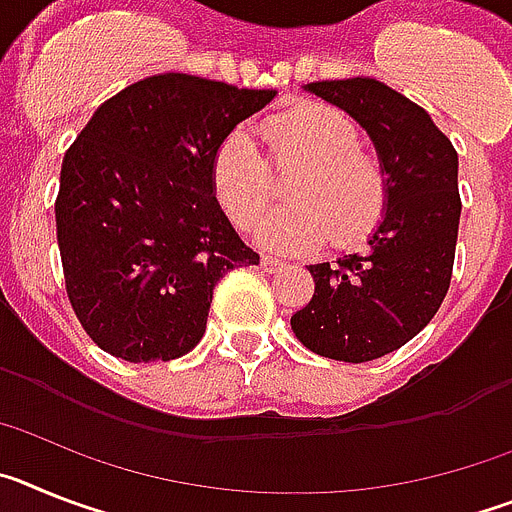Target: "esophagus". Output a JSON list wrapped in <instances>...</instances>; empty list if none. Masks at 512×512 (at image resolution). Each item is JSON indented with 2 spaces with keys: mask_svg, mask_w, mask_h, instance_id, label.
Wrapping results in <instances>:
<instances>
[{
  "mask_svg": "<svg viewBox=\"0 0 512 512\" xmlns=\"http://www.w3.org/2000/svg\"><path fill=\"white\" fill-rule=\"evenodd\" d=\"M284 266L282 259H277V256H261V269L266 271V274H274V271H279Z\"/></svg>",
  "mask_w": 512,
  "mask_h": 512,
  "instance_id": "obj_1",
  "label": "esophagus"
}]
</instances>
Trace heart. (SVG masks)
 Returning <instances> with one entry per match:
<instances>
[{
	"label": "heart",
	"mask_w": 512,
	"mask_h": 512,
	"mask_svg": "<svg viewBox=\"0 0 512 512\" xmlns=\"http://www.w3.org/2000/svg\"><path fill=\"white\" fill-rule=\"evenodd\" d=\"M266 135L279 166L300 164L289 184L297 202L277 207L256 225L253 238L271 251L300 253L328 238L348 243L382 215L384 174L377 158L359 148V128L328 104H302L271 117ZM217 202L235 223L248 228L274 202V171L251 128L230 130L212 156Z\"/></svg>",
	"instance_id": "1"
}]
</instances>
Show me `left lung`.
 <instances>
[{"mask_svg":"<svg viewBox=\"0 0 512 512\" xmlns=\"http://www.w3.org/2000/svg\"><path fill=\"white\" fill-rule=\"evenodd\" d=\"M307 94L354 117L384 174V207L364 253L310 264L315 295L292 315L302 346L348 364L415 338L449 292L459 235V156L431 115L377 79L312 81Z\"/></svg>","mask_w":512,"mask_h":512,"instance_id":"8db88e82","label":"left lung"}]
</instances>
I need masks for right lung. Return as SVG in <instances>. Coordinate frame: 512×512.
<instances>
[{
	"instance_id": "1",
	"label": "right lung",
	"mask_w": 512,
	"mask_h": 512,
	"mask_svg": "<svg viewBox=\"0 0 512 512\" xmlns=\"http://www.w3.org/2000/svg\"><path fill=\"white\" fill-rule=\"evenodd\" d=\"M274 97L158 74L99 104L76 135L56 233L71 307L102 351L133 364L189 354L217 282L259 264L217 202L212 156Z\"/></svg>"
}]
</instances>
